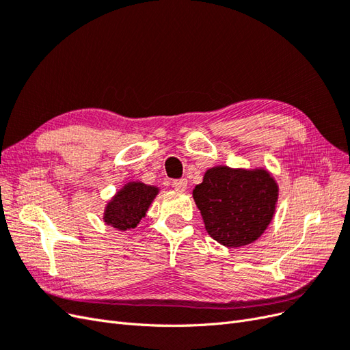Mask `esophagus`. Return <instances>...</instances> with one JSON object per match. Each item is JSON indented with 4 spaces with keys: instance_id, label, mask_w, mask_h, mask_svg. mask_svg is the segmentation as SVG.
<instances>
[{
    "instance_id": "34e87169",
    "label": "esophagus",
    "mask_w": 350,
    "mask_h": 350,
    "mask_svg": "<svg viewBox=\"0 0 350 350\" xmlns=\"http://www.w3.org/2000/svg\"><path fill=\"white\" fill-rule=\"evenodd\" d=\"M172 187L176 189V191H185L188 187V181L187 179H174Z\"/></svg>"
}]
</instances>
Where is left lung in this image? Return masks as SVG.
I'll use <instances>...</instances> for the list:
<instances>
[{"instance_id":"8db88e82","label":"left lung","mask_w":350,"mask_h":350,"mask_svg":"<svg viewBox=\"0 0 350 350\" xmlns=\"http://www.w3.org/2000/svg\"><path fill=\"white\" fill-rule=\"evenodd\" d=\"M278 184L264 169L245 171L228 166L211 167L193 196L208 235L229 248L248 245L274 215Z\"/></svg>"}]
</instances>
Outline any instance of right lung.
Returning a JSON list of instances; mask_svg holds the SVG:
<instances>
[{
  "label": "right lung",
  "mask_w": 350,
  "mask_h": 350,
  "mask_svg": "<svg viewBox=\"0 0 350 350\" xmlns=\"http://www.w3.org/2000/svg\"><path fill=\"white\" fill-rule=\"evenodd\" d=\"M157 191L156 187L142 183L126 184L113 200L109 201L105 210V221L120 230L135 228L146 216V211Z\"/></svg>",
  "instance_id": "obj_1"
}]
</instances>
